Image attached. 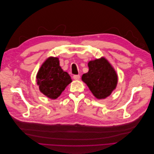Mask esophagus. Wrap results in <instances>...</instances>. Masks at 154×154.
Wrapping results in <instances>:
<instances>
[{
    "instance_id": "34e87169",
    "label": "esophagus",
    "mask_w": 154,
    "mask_h": 154,
    "mask_svg": "<svg viewBox=\"0 0 154 154\" xmlns=\"http://www.w3.org/2000/svg\"><path fill=\"white\" fill-rule=\"evenodd\" d=\"M80 75H74L73 76V79L75 80H80Z\"/></svg>"
}]
</instances>
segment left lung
Returning <instances> with one entry per match:
<instances>
[{
	"label": "left lung",
	"instance_id": "1",
	"mask_svg": "<svg viewBox=\"0 0 154 154\" xmlns=\"http://www.w3.org/2000/svg\"><path fill=\"white\" fill-rule=\"evenodd\" d=\"M88 71L82 75V81L97 100L105 99L117 87L116 71L105 57L88 62Z\"/></svg>",
	"mask_w": 154,
	"mask_h": 154
}]
</instances>
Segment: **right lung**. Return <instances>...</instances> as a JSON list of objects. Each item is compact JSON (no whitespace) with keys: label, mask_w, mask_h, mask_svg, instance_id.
<instances>
[{"label":"right lung","mask_w":154,"mask_h":154,"mask_svg":"<svg viewBox=\"0 0 154 154\" xmlns=\"http://www.w3.org/2000/svg\"><path fill=\"white\" fill-rule=\"evenodd\" d=\"M36 78L40 91L51 100L58 98L72 82L69 74L60 66L59 58L53 57L45 60L37 72Z\"/></svg>","instance_id":"obj_1"}]
</instances>
